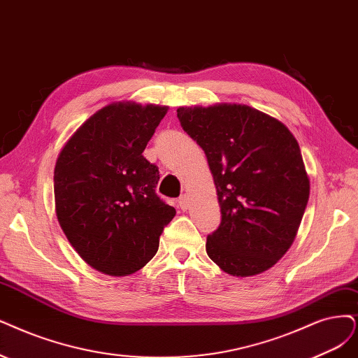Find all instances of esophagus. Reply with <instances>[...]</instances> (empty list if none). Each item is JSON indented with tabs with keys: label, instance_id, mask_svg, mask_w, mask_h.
Here are the masks:
<instances>
[{
	"label": "esophagus",
	"instance_id": "34e87169",
	"mask_svg": "<svg viewBox=\"0 0 358 358\" xmlns=\"http://www.w3.org/2000/svg\"><path fill=\"white\" fill-rule=\"evenodd\" d=\"M189 196L187 194H182L180 199H178V206L182 209V210H187L189 209Z\"/></svg>",
	"mask_w": 358,
	"mask_h": 358
}]
</instances>
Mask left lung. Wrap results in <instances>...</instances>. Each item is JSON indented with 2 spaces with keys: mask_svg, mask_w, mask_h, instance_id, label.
<instances>
[{
  "mask_svg": "<svg viewBox=\"0 0 358 358\" xmlns=\"http://www.w3.org/2000/svg\"><path fill=\"white\" fill-rule=\"evenodd\" d=\"M177 116L206 155L221 208L208 257L236 277L267 271L292 246L310 197L296 138L246 104L178 108Z\"/></svg>",
  "mask_w": 358,
  "mask_h": 358,
  "instance_id": "8db88e82",
  "label": "left lung"
}]
</instances>
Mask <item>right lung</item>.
Returning a JSON list of instances; mask_svg holds the SVG:
<instances>
[{
  "label": "right lung",
  "instance_id": "1",
  "mask_svg": "<svg viewBox=\"0 0 358 358\" xmlns=\"http://www.w3.org/2000/svg\"><path fill=\"white\" fill-rule=\"evenodd\" d=\"M166 106L117 101L90 116L59 153L56 215L88 266L128 275L148 264L176 209L155 193L159 169L143 156Z\"/></svg>",
  "mask_w": 358,
  "mask_h": 358
}]
</instances>
